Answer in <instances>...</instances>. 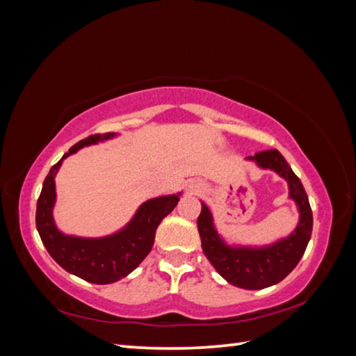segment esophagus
I'll return each instance as SVG.
<instances>
[{"label": "esophagus", "instance_id": "34e87169", "mask_svg": "<svg viewBox=\"0 0 356 356\" xmlns=\"http://www.w3.org/2000/svg\"><path fill=\"white\" fill-rule=\"evenodd\" d=\"M197 191H198V188H194V189H193V193H197Z\"/></svg>", "mask_w": 356, "mask_h": 356}]
</instances>
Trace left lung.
Masks as SVG:
<instances>
[{
    "label": "left lung",
    "instance_id": "1",
    "mask_svg": "<svg viewBox=\"0 0 356 356\" xmlns=\"http://www.w3.org/2000/svg\"><path fill=\"white\" fill-rule=\"evenodd\" d=\"M249 159L262 168L276 171L288 181L290 197L300 212L299 225L294 232L279 243L261 249L230 247L217 234L211 212L204 203H202V212L197 218V227L203 253L229 284L244 290H262L285 279L302 259L312 234V211L300 179L276 148L258 152L249 156Z\"/></svg>",
    "mask_w": 356,
    "mask_h": 356
}]
</instances>
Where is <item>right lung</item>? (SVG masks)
Segmentation results:
<instances>
[{
    "instance_id": "obj_1",
    "label": "right lung",
    "mask_w": 356,
    "mask_h": 356,
    "mask_svg": "<svg viewBox=\"0 0 356 356\" xmlns=\"http://www.w3.org/2000/svg\"><path fill=\"white\" fill-rule=\"evenodd\" d=\"M115 135L117 134L113 131L95 134L72 145L68 153H65L63 158L49 170L36 206L38 232L51 258L71 275L98 285L117 282L143 262L153 247L156 229L176 208L179 202V195L176 194L152 198L140 204L134 220L121 232L106 238L88 239L68 236L57 230L53 220V206L56 200L54 177L60 168L62 161L81 147L111 139Z\"/></svg>"
}]
</instances>
